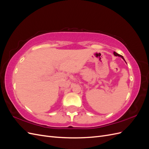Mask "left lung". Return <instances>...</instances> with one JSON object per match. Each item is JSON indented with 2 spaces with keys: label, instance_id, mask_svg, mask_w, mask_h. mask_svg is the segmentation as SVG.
<instances>
[{
  "label": "left lung",
  "instance_id": "8db88e82",
  "mask_svg": "<svg viewBox=\"0 0 149 149\" xmlns=\"http://www.w3.org/2000/svg\"><path fill=\"white\" fill-rule=\"evenodd\" d=\"M114 55H115V56H120V57H121L122 58H123V60H124V58H123V56H122V55H119V54H118V53H116V52H114Z\"/></svg>",
  "mask_w": 149,
  "mask_h": 149
}]
</instances>
